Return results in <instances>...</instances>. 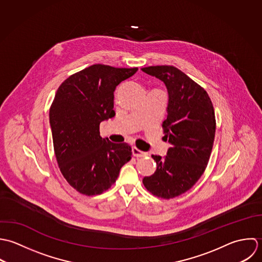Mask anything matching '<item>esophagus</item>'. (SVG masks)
Masks as SVG:
<instances>
[{
  "mask_svg": "<svg viewBox=\"0 0 262 262\" xmlns=\"http://www.w3.org/2000/svg\"><path fill=\"white\" fill-rule=\"evenodd\" d=\"M132 152H133V155H134L135 157H142V156L146 155L145 152L139 150L137 147H133V148H132Z\"/></svg>",
  "mask_w": 262,
  "mask_h": 262,
  "instance_id": "obj_1",
  "label": "esophagus"
}]
</instances>
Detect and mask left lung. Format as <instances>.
<instances>
[{"label": "left lung", "instance_id": "1", "mask_svg": "<svg viewBox=\"0 0 262 262\" xmlns=\"http://www.w3.org/2000/svg\"><path fill=\"white\" fill-rule=\"evenodd\" d=\"M161 80L168 91L164 140L171 145L165 157L152 155L157 169L144 177L145 187L162 199H173L189 190L204 174L211 153L215 117L207 91L173 66L142 69Z\"/></svg>", "mask_w": 262, "mask_h": 262}]
</instances>
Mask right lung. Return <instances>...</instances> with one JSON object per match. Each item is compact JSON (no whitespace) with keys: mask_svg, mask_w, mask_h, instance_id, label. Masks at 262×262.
I'll return each instance as SVG.
<instances>
[{"mask_svg":"<svg viewBox=\"0 0 262 262\" xmlns=\"http://www.w3.org/2000/svg\"><path fill=\"white\" fill-rule=\"evenodd\" d=\"M137 71L93 64L70 76L55 93L50 109L54 154L66 180L82 194L106 191L132 159L130 146L102 139L99 125L115 115L116 86Z\"/></svg>","mask_w":262,"mask_h":262,"instance_id":"right-lung-1","label":"right lung"}]
</instances>
